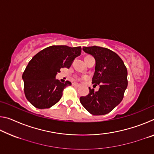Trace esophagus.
Masks as SVG:
<instances>
[{
	"label": "esophagus",
	"instance_id": "34e87169",
	"mask_svg": "<svg viewBox=\"0 0 154 154\" xmlns=\"http://www.w3.org/2000/svg\"><path fill=\"white\" fill-rule=\"evenodd\" d=\"M72 85H73V86H76V87H80L81 86L80 84H78V83H72Z\"/></svg>",
	"mask_w": 154,
	"mask_h": 154
}]
</instances>
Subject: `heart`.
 Wrapping results in <instances>:
<instances>
[{"label": "heart", "instance_id": "obj_1", "mask_svg": "<svg viewBox=\"0 0 154 154\" xmlns=\"http://www.w3.org/2000/svg\"><path fill=\"white\" fill-rule=\"evenodd\" d=\"M77 79H78V80H80L81 79H80V77H77Z\"/></svg>", "mask_w": 154, "mask_h": 154}]
</instances>
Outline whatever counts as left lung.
<instances>
[{
  "label": "left lung",
  "instance_id": "1",
  "mask_svg": "<svg viewBox=\"0 0 154 154\" xmlns=\"http://www.w3.org/2000/svg\"><path fill=\"white\" fill-rule=\"evenodd\" d=\"M83 50L94 57L96 66L92 83L99 85L100 88L94 92L89 88V94L80 97V102L94 116L107 114L124 98L128 86L127 69L120 57L107 48L84 47Z\"/></svg>",
  "mask_w": 154,
  "mask_h": 154
}]
</instances>
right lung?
<instances>
[{"label":"right lung","mask_w":154,"mask_h":154,"mask_svg":"<svg viewBox=\"0 0 154 154\" xmlns=\"http://www.w3.org/2000/svg\"><path fill=\"white\" fill-rule=\"evenodd\" d=\"M81 47L52 45L40 51L31 59L22 75L27 100L38 109H48L60 98L65 88L71 85L66 81L56 79L62 68L69 69L72 61L81 55Z\"/></svg>","instance_id":"add662e5"}]
</instances>
